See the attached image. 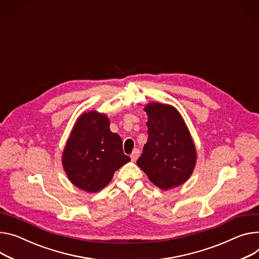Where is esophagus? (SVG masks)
I'll use <instances>...</instances> for the list:
<instances>
[{"mask_svg": "<svg viewBox=\"0 0 259 259\" xmlns=\"http://www.w3.org/2000/svg\"><path fill=\"white\" fill-rule=\"evenodd\" d=\"M139 155H140V150L139 149H134L133 150V152H132V154H131V158H132V161L133 162H136L137 161V158L139 157Z\"/></svg>", "mask_w": 259, "mask_h": 259, "instance_id": "esophagus-1", "label": "esophagus"}]
</instances>
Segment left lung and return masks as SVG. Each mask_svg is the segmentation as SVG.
I'll return each instance as SVG.
<instances>
[{
	"instance_id": "left-lung-1",
	"label": "left lung",
	"mask_w": 259,
	"mask_h": 259,
	"mask_svg": "<svg viewBox=\"0 0 259 259\" xmlns=\"http://www.w3.org/2000/svg\"><path fill=\"white\" fill-rule=\"evenodd\" d=\"M148 140L137 165L150 182L162 190L177 187L191 176L196 163V149L191 135L173 107L149 104Z\"/></svg>"
}]
</instances>
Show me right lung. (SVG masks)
Masks as SVG:
<instances>
[{
	"label": "right lung",
	"instance_id": "add662e5",
	"mask_svg": "<svg viewBox=\"0 0 259 259\" xmlns=\"http://www.w3.org/2000/svg\"><path fill=\"white\" fill-rule=\"evenodd\" d=\"M130 161L121 138L110 131L108 117L94 111L77 119L62 157L69 181L90 193L105 188L114 172Z\"/></svg>",
	"mask_w": 259,
	"mask_h": 259
}]
</instances>
